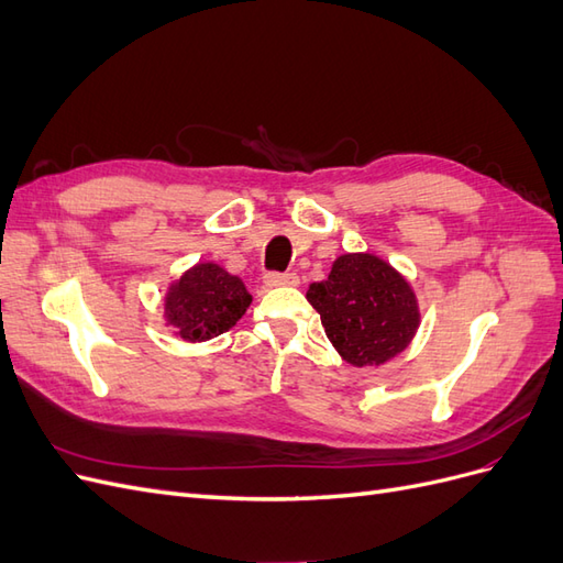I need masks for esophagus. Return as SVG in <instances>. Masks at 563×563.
Returning <instances> with one entry per match:
<instances>
[{"instance_id":"obj_1","label":"esophagus","mask_w":563,"mask_h":563,"mask_svg":"<svg viewBox=\"0 0 563 563\" xmlns=\"http://www.w3.org/2000/svg\"><path fill=\"white\" fill-rule=\"evenodd\" d=\"M296 272H267L265 284L267 286H298Z\"/></svg>"}]
</instances>
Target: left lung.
<instances>
[{"label":"left lung","instance_id":"obj_1","mask_svg":"<svg viewBox=\"0 0 563 563\" xmlns=\"http://www.w3.org/2000/svg\"><path fill=\"white\" fill-rule=\"evenodd\" d=\"M308 300L333 347L352 366H380L404 352L418 329V302L395 267L371 253H345Z\"/></svg>","mask_w":563,"mask_h":563}]
</instances>
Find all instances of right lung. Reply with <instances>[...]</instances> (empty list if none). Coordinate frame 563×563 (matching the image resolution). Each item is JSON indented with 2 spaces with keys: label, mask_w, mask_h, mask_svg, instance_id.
<instances>
[{
  "label": "right lung",
  "mask_w": 563,
  "mask_h": 563,
  "mask_svg": "<svg viewBox=\"0 0 563 563\" xmlns=\"http://www.w3.org/2000/svg\"><path fill=\"white\" fill-rule=\"evenodd\" d=\"M251 305L240 277L216 263H199L172 286L166 296V321L183 340L201 343L232 329Z\"/></svg>",
  "instance_id": "right-lung-1"
}]
</instances>
